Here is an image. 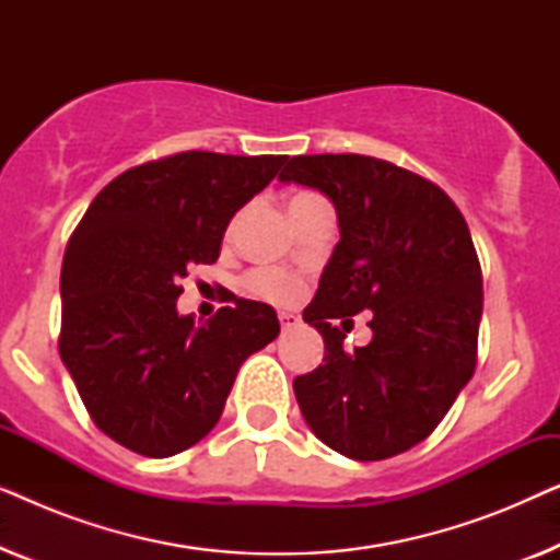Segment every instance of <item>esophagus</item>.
Listing matches in <instances>:
<instances>
[{"label":"esophagus","mask_w":560,"mask_h":560,"mask_svg":"<svg viewBox=\"0 0 560 560\" xmlns=\"http://www.w3.org/2000/svg\"><path fill=\"white\" fill-rule=\"evenodd\" d=\"M278 318H280V326L285 328V331H290V328H295V326H301V316H295V313L280 311Z\"/></svg>","instance_id":"obj_1"}]
</instances>
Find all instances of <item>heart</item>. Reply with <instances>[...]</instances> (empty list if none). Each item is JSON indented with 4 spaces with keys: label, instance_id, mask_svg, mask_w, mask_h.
I'll use <instances>...</instances> for the list:
<instances>
[{
    "label": "heart",
    "instance_id": "b5f03b06",
    "mask_svg": "<svg viewBox=\"0 0 560 560\" xmlns=\"http://www.w3.org/2000/svg\"><path fill=\"white\" fill-rule=\"evenodd\" d=\"M313 198H318V196L295 194L293 198H290L288 209L298 203H308V201H313ZM247 288L255 295L265 298V301L293 303L303 293V280L288 270H278V267H257V270H252L247 275Z\"/></svg>",
    "mask_w": 560,
    "mask_h": 560
}]
</instances>
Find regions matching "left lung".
<instances>
[{
  "label": "left lung",
  "mask_w": 560,
  "mask_h": 560,
  "mask_svg": "<svg viewBox=\"0 0 560 560\" xmlns=\"http://www.w3.org/2000/svg\"><path fill=\"white\" fill-rule=\"evenodd\" d=\"M331 198L341 240L305 324L324 336L318 370L293 389L311 431L339 454L380 462L428 439L477 366L481 267L456 203L423 175L370 155H295L280 173ZM373 341L343 352L351 315Z\"/></svg>",
  "instance_id": "1"
}]
</instances>
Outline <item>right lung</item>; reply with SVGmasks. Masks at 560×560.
<instances>
[{"label": "right lung", "mask_w": 560, "mask_h": 560, "mask_svg": "<svg viewBox=\"0 0 560 560\" xmlns=\"http://www.w3.org/2000/svg\"><path fill=\"white\" fill-rule=\"evenodd\" d=\"M285 155L188 150L117 175L83 213L60 270L58 349L91 420L150 458L219 423L244 359L280 334L270 305L229 295L203 326L178 316L180 278L219 259L229 219Z\"/></svg>", "instance_id": "1"}]
</instances>
